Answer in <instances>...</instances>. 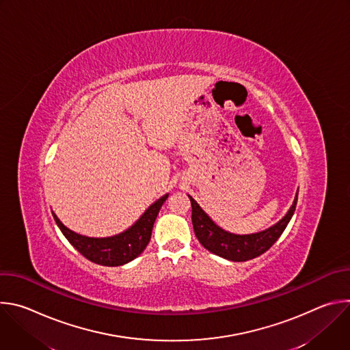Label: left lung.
I'll return each mask as SVG.
<instances>
[{
	"label": "left lung",
	"mask_w": 350,
	"mask_h": 350,
	"mask_svg": "<svg viewBox=\"0 0 350 350\" xmlns=\"http://www.w3.org/2000/svg\"><path fill=\"white\" fill-rule=\"evenodd\" d=\"M189 196V195H188ZM192 206V226L198 241L206 247L209 252L232 260V262H246L255 259L265 254L273 246V243L281 237L285 227L288 226L291 217L293 216L297 195L295 196L293 205L288 211V213L273 227L249 235H237L224 231L219 226H216L212 219L201 209L195 199L189 196Z\"/></svg>",
	"instance_id": "1"
}]
</instances>
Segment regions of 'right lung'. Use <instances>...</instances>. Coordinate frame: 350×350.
Listing matches in <instances>:
<instances>
[{
  "instance_id": "right-lung-1",
  "label": "right lung",
  "mask_w": 350,
  "mask_h": 350,
  "mask_svg": "<svg viewBox=\"0 0 350 350\" xmlns=\"http://www.w3.org/2000/svg\"><path fill=\"white\" fill-rule=\"evenodd\" d=\"M167 196L169 195L162 196L154 205L149 206L139 220L127 231L109 238H90L79 235L66 228L54 213L53 216L66 239L85 259L101 266L115 267L131 262L146 247L149 239H151L155 219Z\"/></svg>"
}]
</instances>
